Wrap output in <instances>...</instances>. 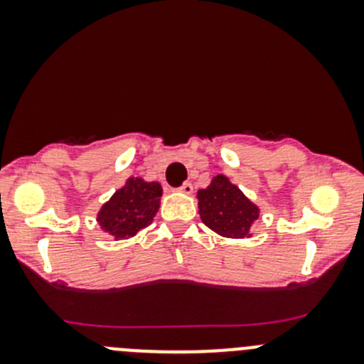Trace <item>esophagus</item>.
<instances>
[{"label": "esophagus", "instance_id": "1", "mask_svg": "<svg viewBox=\"0 0 364 364\" xmlns=\"http://www.w3.org/2000/svg\"><path fill=\"white\" fill-rule=\"evenodd\" d=\"M179 192L185 193V196H192V193H193V186H192V183H185V185H183L181 188H179Z\"/></svg>", "mask_w": 364, "mask_h": 364}]
</instances>
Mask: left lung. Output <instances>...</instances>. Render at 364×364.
<instances>
[{
    "label": "left lung",
    "instance_id": "1",
    "mask_svg": "<svg viewBox=\"0 0 364 364\" xmlns=\"http://www.w3.org/2000/svg\"><path fill=\"white\" fill-rule=\"evenodd\" d=\"M197 199L200 220L213 232L229 240L253 236L252 227L259 220L260 208L225 174L213 176L208 188L197 192Z\"/></svg>",
    "mask_w": 364,
    "mask_h": 364
}]
</instances>
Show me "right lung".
Segmentation results:
<instances>
[{"label":"right lung","mask_w":364,"mask_h":364,"mask_svg":"<svg viewBox=\"0 0 364 364\" xmlns=\"http://www.w3.org/2000/svg\"><path fill=\"white\" fill-rule=\"evenodd\" d=\"M161 199V185L130 176L121 188L112 193L97 213L102 232L114 240H128L141 232L155 220Z\"/></svg>","instance_id":"1"}]
</instances>
